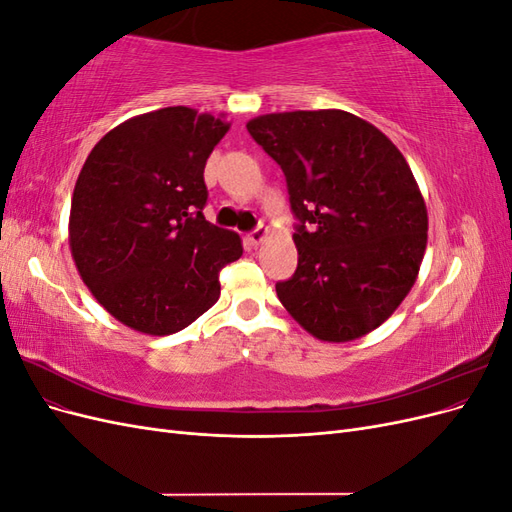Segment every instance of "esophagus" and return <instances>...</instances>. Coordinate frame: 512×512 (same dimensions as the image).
Returning <instances> with one entry per match:
<instances>
[{
	"label": "esophagus",
	"mask_w": 512,
	"mask_h": 512,
	"mask_svg": "<svg viewBox=\"0 0 512 512\" xmlns=\"http://www.w3.org/2000/svg\"><path fill=\"white\" fill-rule=\"evenodd\" d=\"M269 237V230L267 228H262V226H258L256 230H252L250 235H247V241H250V245H260L262 241H265Z\"/></svg>",
	"instance_id": "esophagus-1"
}]
</instances>
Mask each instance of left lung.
I'll use <instances>...</instances> for the list:
<instances>
[{"label": "left lung", "instance_id": "left-lung-1", "mask_svg": "<svg viewBox=\"0 0 512 512\" xmlns=\"http://www.w3.org/2000/svg\"><path fill=\"white\" fill-rule=\"evenodd\" d=\"M247 132L282 166L299 226V265L275 284L320 342L359 339L408 297L427 247V207L386 134L339 108L269 113Z\"/></svg>", "mask_w": 512, "mask_h": 512}]
</instances>
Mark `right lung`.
Returning a JSON list of instances; mask_svg holds the SVG:
<instances>
[{"mask_svg": "<svg viewBox=\"0 0 512 512\" xmlns=\"http://www.w3.org/2000/svg\"><path fill=\"white\" fill-rule=\"evenodd\" d=\"M230 123L166 106L106 132L74 185L68 241L81 280L126 327L170 335L220 299L218 273L243 254L205 220V164Z\"/></svg>", "mask_w": 512, "mask_h": 512, "instance_id": "1", "label": "right lung"}]
</instances>
